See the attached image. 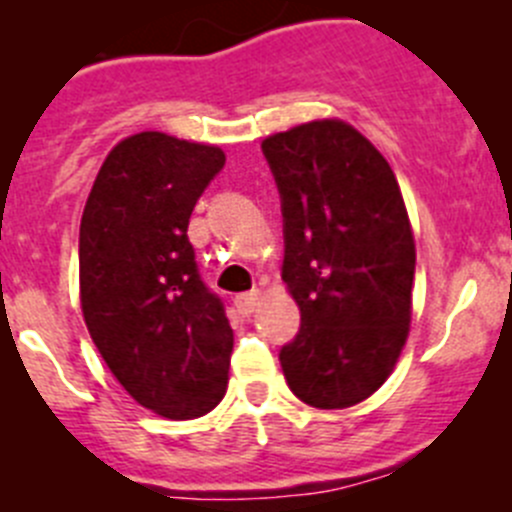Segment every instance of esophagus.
Returning a JSON list of instances; mask_svg holds the SVG:
<instances>
[{"label":"esophagus","mask_w":512,"mask_h":512,"mask_svg":"<svg viewBox=\"0 0 512 512\" xmlns=\"http://www.w3.org/2000/svg\"><path fill=\"white\" fill-rule=\"evenodd\" d=\"M259 297H261L259 289H253V292H246V294H238V297L233 299V307H236L243 317H248V314L256 309V304H259Z\"/></svg>","instance_id":"34e87169"}]
</instances>
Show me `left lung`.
Returning a JSON list of instances; mask_svg holds the SVG:
<instances>
[{
  "label": "left lung",
  "mask_w": 512,
  "mask_h": 512,
  "mask_svg": "<svg viewBox=\"0 0 512 512\" xmlns=\"http://www.w3.org/2000/svg\"><path fill=\"white\" fill-rule=\"evenodd\" d=\"M261 152L281 198V279L302 312L281 370L314 409H348L383 386L409 335L416 248L396 175L342 121L294 126Z\"/></svg>",
  "instance_id": "8db88e82"
}]
</instances>
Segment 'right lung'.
<instances>
[{
    "label": "right lung",
    "mask_w": 512,
    "mask_h": 512,
    "mask_svg": "<svg viewBox=\"0 0 512 512\" xmlns=\"http://www.w3.org/2000/svg\"><path fill=\"white\" fill-rule=\"evenodd\" d=\"M208 144L142 131L111 149L81 218V307L116 381L144 409L195 419L225 396L233 330L205 287L190 215L223 170Z\"/></svg>",
    "instance_id": "right-lung-1"
}]
</instances>
